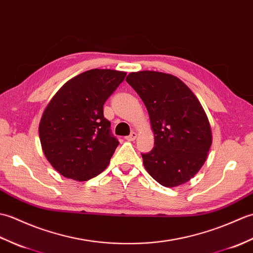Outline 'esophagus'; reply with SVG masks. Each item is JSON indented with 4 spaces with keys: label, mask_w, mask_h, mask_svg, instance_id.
Listing matches in <instances>:
<instances>
[{
    "label": "esophagus",
    "mask_w": 253,
    "mask_h": 253,
    "mask_svg": "<svg viewBox=\"0 0 253 253\" xmlns=\"http://www.w3.org/2000/svg\"><path fill=\"white\" fill-rule=\"evenodd\" d=\"M136 136H137V134L135 132H132L130 135L126 137V141H128V142H132V141H134V139L136 138Z\"/></svg>",
    "instance_id": "obj_1"
}]
</instances>
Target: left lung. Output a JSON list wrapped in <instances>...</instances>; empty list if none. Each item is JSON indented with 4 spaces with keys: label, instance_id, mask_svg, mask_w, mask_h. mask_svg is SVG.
I'll return each instance as SVG.
<instances>
[{
    "label": "left lung",
    "instance_id": "8db88e82",
    "mask_svg": "<svg viewBox=\"0 0 253 253\" xmlns=\"http://www.w3.org/2000/svg\"><path fill=\"white\" fill-rule=\"evenodd\" d=\"M126 82L147 108L155 147L142 154L149 175L165 187L188 182L201 169L212 144L209 120L199 99L177 77L131 72Z\"/></svg>",
    "mask_w": 253,
    "mask_h": 253
}]
</instances>
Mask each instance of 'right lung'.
I'll list each match as a JSON object with an SVG mask.
<instances>
[{
  "mask_svg": "<svg viewBox=\"0 0 253 253\" xmlns=\"http://www.w3.org/2000/svg\"><path fill=\"white\" fill-rule=\"evenodd\" d=\"M126 74L91 69L67 81L44 110L39 136L44 156L61 175L87 181L108 167L119 142L103 106Z\"/></svg>",
  "mask_w": 253,
  "mask_h": 253,
  "instance_id": "1",
  "label": "right lung"
}]
</instances>
